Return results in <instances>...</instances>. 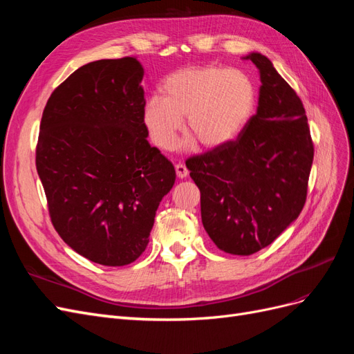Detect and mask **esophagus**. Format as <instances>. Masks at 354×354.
<instances>
[{
	"mask_svg": "<svg viewBox=\"0 0 354 354\" xmlns=\"http://www.w3.org/2000/svg\"><path fill=\"white\" fill-rule=\"evenodd\" d=\"M176 174H177V177H178V178H186V177H187V174H189V171H187L186 165H183V164H177V165H176Z\"/></svg>",
	"mask_w": 354,
	"mask_h": 354,
	"instance_id": "esophagus-1",
	"label": "esophagus"
}]
</instances>
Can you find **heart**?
<instances>
[{
	"mask_svg": "<svg viewBox=\"0 0 354 354\" xmlns=\"http://www.w3.org/2000/svg\"><path fill=\"white\" fill-rule=\"evenodd\" d=\"M162 91L164 97L146 100L143 122L152 142L165 151L176 145L185 116V131L202 147L216 149L241 133L255 106V87L241 69L186 68L171 73Z\"/></svg>",
	"mask_w": 354,
	"mask_h": 354,
	"instance_id": "b5f03b06",
	"label": "heart"
}]
</instances>
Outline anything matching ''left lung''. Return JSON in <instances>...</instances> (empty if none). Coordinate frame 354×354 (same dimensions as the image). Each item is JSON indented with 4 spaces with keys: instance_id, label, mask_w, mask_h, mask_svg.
Listing matches in <instances>:
<instances>
[{
    "instance_id": "obj_1",
    "label": "left lung",
    "mask_w": 354,
    "mask_h": 354,
    "mask_svg": "<svg viewBox=\"0 0 354 354\" xmlns=\"http://www.w3.org/2000/svg\"><path fill=\"white\" fill-rule=\"evenodd\" d=\"M259 108L236 140L186 160L201 190L203 229L218 248L251 255L270 245L301 212L313 142L297 93L261 53Z\"/></svg>"
}]
</instances>
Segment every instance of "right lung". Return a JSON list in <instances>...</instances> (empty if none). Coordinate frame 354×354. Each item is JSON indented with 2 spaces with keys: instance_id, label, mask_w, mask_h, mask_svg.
<instances>
[{
  "instance_id": "right-lung-1",
  "label": "right lung",
  "mask_w": 354,
  "mask_h": 354,
  "mask_svg": "<svg viewBox=\"0 0 354 354\" xmlns=\"http://www.w3.org/2000/svg\"><path fill=\"white\" fill-rule=\"evenodd\" d=\"M143 66L103 59L75 71L42 112L37 171L51 223L93 263L125 266L149 243L173 164L147 142Z\"/></svg>"
}]
</instances>
